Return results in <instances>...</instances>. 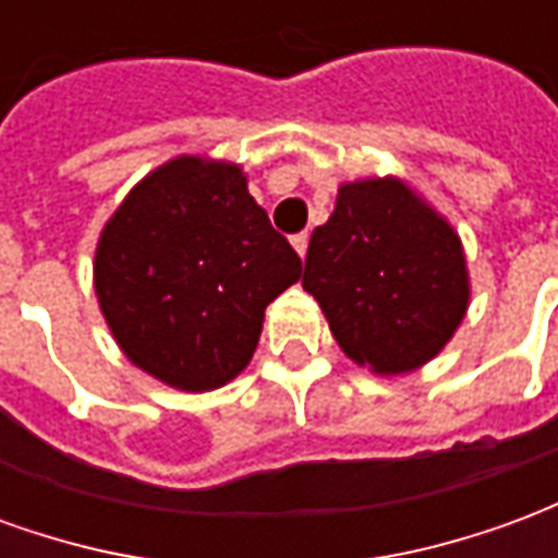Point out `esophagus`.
<instances>
[{
  "label": "esophagus",
  "mask_w": 558,
  "mask_h": 558,
  "mask_svg": "<svg viewBox=\"0 0 558 558\" xmlns=\"http://www.w3.org/2000/svg\"><path fill=\"white\" fill-rule=\"evenodd\" d=\"M292 247H295V254L304 259V254H307V232H299V235H292Z\"/></svg>",
  "instance_id": "obj_1"
}]
</instances>
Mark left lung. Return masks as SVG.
Returning <instances> with one entry per match:
<instances>
[{"instance_id": "left-lung-1", "label": "left lung", "mask_w": 558, "mask_h": 558, "mask_svg": "<svg viewBox=\"0 0 558 558\" xmlns=\"http://www.w3.org/2000/svg\"><path fill=\"white\" fill-rule=\"evenodd\" d=\"M302 287L340 350L379 376L436 359L469 307L460 235L398 175L340 184L307 244Z\"/></svg>"}]
</instances>
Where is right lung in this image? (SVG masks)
<instances>
[{"mask_svg":"<svg viewBox=\"0 0 558 558\" xmlns=\"http://www.w3.org/2000/svg\"><path fill=\"white\" fill-rule=\"evenodd\" d=\"M302 259L239 163L179 155L131 187L95 247V295L119 350L179 391L242 374L266 307Z\"/></svg>","mask_w":558,"mask_h":558,"instance_id":"1","label":"right lung"}]
</instances>
